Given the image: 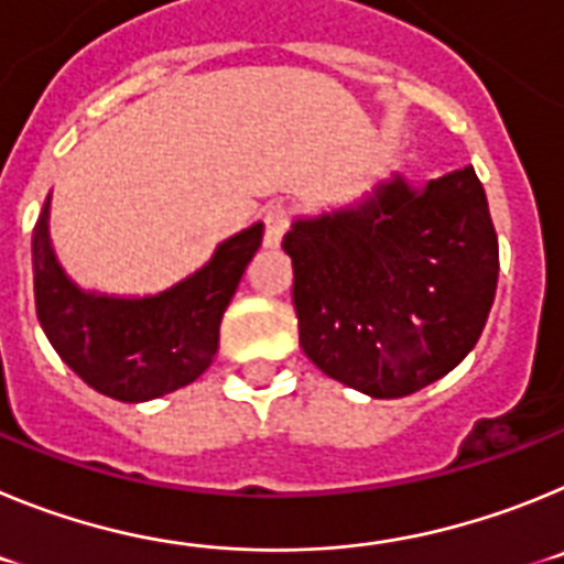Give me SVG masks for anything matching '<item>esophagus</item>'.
Listing matches in <instances>:
<instances>
[{"instance_id":"obj_1","label":"esophagus","mask_w":564,"mask_h":564,"mask_svg":"<svg viewBox=\"0 0 564 564\" xmlns=\"http://www.w3.org/2000/svg\"><path fill=\"white\" fill-rule=\"evenodd\" d=\"M293 220V212L285 203H276V206H268L262 214V226H265V246L276 248L282 242V237L288 234Z\"/></svg>"}]
</instances>
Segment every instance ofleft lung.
Masks as SVG:
<instances>
[{"instance_id": "1", "label": "left lung", "mask_w": 564, "mask_h": 564, "mask_svg": "<svg viewBox=\"0 0 564 564\" xmlns=\"http://www.w3.org/2000/svg\"><path fill=\"white\" fill-rule=\"evenodd\" d=\"M282 248L305 356L372 398L412 395L455 370L495 302L497 231L471 166L293 223Z\"/></svg>"}]
</instances>
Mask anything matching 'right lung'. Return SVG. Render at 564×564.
Wrapping results in <instances>:
<instances>
[{"instance_id":"add662e5","label":"right lung","mask_w":564,"mask_h":564,"mask_svg":"<svg viewBox=\"0 0 564 564\" xmlns=\"http://www.w3.org/2000/svg\"><path fill=\"white\" fill-rule=\"evenodd\" d=\"M262 242V226L226 239L206 268L149 299L78 291L50 251L47 206L33 228V293L44 336L93 390L115 401H149L208 370L220 322Z\"/></svg>"}]
</instances>
